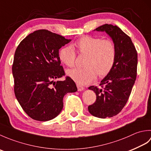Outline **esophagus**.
Segmentation results:
<instances>
[{
    "instance_id": "1",
    "label": "esophagus",
    "mask_w": 151,
    "mask_h": 151,
    "mask_svg": "<svg viewBox=\"0 0 151 151\" xmlns=\"http://www.w3.org/2000/svg\"><path fill=\"white\" fill-rule=\"evenodd\" d=\"M76 86H77V88H78V91H83V90H84V88L83 87V86H82L81 85L76 84Z\"/></svg>"
}]
</instances>
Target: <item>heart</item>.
Here are the masks:
<instances>
[{
    "instance_id": "obj_1",
    "label": "heart",
    "mask_w": 151,
    "mask_h": 151,
    "mask_svg": "<svg viewBox=\"0 0 151 151\" xmlns=\"http://www.w3.org/2000/svg\"><path fill=\"white\" fill-rule=\"evenodd\" d=\"M76 50L84 56L83 68L67 70L69 77L78 84L85 85L96 78L104 77L110 72L116 58V47L110 40L86 36L74 43L71 47H64L60 49L61 62L69 67L75 65Z\"/></svg>"
}]
</instances>
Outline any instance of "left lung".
<instances>
[{
  "instance_id": "1",
  "label": "left lung",
  "mask_w": 151,
  "mask_h": 151,
  "mask_svg": "<svg viewBox=\"0 0 151 151\" xmlns=\"http://www.w3.org/2000/svg\"><path fill=\"white\" fill-rule=\"evenodd\" d=\"M94 30L105 32L116 47V58L110 72L102 80L100 87L92 86L97 96L88 111L99 118L111 117L118 114L126 104L137 75V54L130 37L120 28L105 24Z\"/></svg>"
}]
</instances>
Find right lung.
I'll return each mask as SVG.
<instances>
[{"label":"right lung","instance_id":"obj_1","mask_svg":"<svg viewBox=\"0 0 151 151\" xmlns=\"http://www.w3.org/2000/svg\"><path fill=\"white\" fill-rule=\"evenodd\" d=\"M70 41L39 30L25 37L15 50L12 65L15 95L25 113L34 120L55 118L62 110L64 95L77 91L69 76L64 81H54L65 75L59 49Z\"/></svg>","mask_w":151,"mask_h":151}]
</instances>
